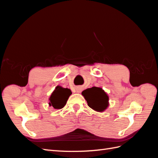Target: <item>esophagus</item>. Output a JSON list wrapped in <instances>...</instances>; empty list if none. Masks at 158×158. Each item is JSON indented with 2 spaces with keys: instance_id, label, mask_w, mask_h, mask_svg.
Here are the masks:
<instances>
[{
  "instance_id": "esophagus-1",
  "label": "esophagus",
  "mask_w": 158,
  "mask_h": 158,
  "mask_svg": "<svg viewBox=\"0 0 158 158\" xmlns=\"http://www.w3.org/2000/svg\"><path fill=\"white\" fill-rule=\"evenodd\" d=\"M77 92H80V90H77Z\"/></svg>"
}]
</instances>
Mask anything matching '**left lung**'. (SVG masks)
Here are the masks:
<instances>
[{
  "label": "left lung",
  "instance_id": "left-lung-1",
  "mask_svg": "<svg viewBox=\"0 0 158 158\" xmlns=\"http://www.w3.org/2000/svg\"><path fill=\"white\" fill-rule=\"evenodd\" d=\"M88 106L97 112H103L107 107L109 98L101 88L92 87L82 92Z\"/></svg>",
  "mask_w": 158,
  "mask_h": 158
}]
</instances>
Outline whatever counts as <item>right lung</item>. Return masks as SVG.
Returning <instances> with one entry per match:
<instances>
[{"instance_id":"1","label":"right lung","mask_w":158,"mask_h":158,"mask_svg":"<svg viewBox=\"0 0 158 158\" xmlns=\"http://www.w3.org/2000/svg\"><path fill=\"white\" fill-rule=\"evenodd\" d=\"M71 94L72 92L70 89L57 86L49 98L50 100L49 106H52L55 109H61L66 104V102Z\"/></svg>"}]
</instances>
